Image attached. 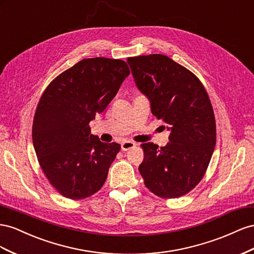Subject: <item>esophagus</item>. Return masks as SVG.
Instances as JSON below:
<instances>
[{"instance_id":"esophagus-1","label":"esophagus","mask_w":254,"mask_h":254,"mask_svg":"<svg viewBox=\"0 0 254 254\" xmlns=\"http://www.w3.org/2000/svg\"><path fill=\"white\" fill-rule=\"evenodd\" d=\"M135 146H136V144H135V142H133V141H123V142L121 143V149H122L123 151H127V150H129V149L134 148Z\"/></svg>"}]
</instances>
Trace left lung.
Wrapping results in <instances>:
<instances>
[{
  "label": "left lung",
  "mask_w": 254,
  "mask_h": 254,
  "mask_svg": "<svg viewBox=\"0 0 254 254\" xmlns=\"http://www.w3.org/2000/svg\"><path fill=\"white\" fill-rule=\"evenodd\" d=\"M151 112L170 131L167 146L142 143L138 170L144 185L161 198H179L199 184L216 144L214 111L200 79L162 54L127 60Z\"/></svg>",
  "instance_id": "left-lung-1"
}]
</instances>
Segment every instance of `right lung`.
<instances>
[{
    "label": "right lung",
    "mask_w": 254,
    "mask_h": 254,
    "mask_svg": "<svg viewBox=\"0 0 254 254\" xmlns=\"http://www.w3.org/2000/svg\"><path fill=\"white\" fill-rule=\"evenodd\" d=\"M129 74L126 62L85 59L64 71L42 93L33 143L42 171L64 197H90L103 186L120 144L104 143L89 122L102 113Z\"/></svg>",
    "instance_id": "add662e5"
}]
</instances>
